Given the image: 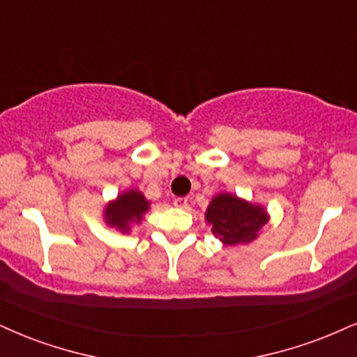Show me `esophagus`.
<instances>
[{
    "mask_svg": "<svg viewBox=\"0 0 357 357\" xmlns=\"http://www.w3.org/2000/svg\"><path fill=\"white\" fill-rule=\"evenodd\" d=\"M174 205L177 206V208H187L188 200L185 199V197H177V199L174 200Z\"/></svg>",
    "mask_w": 357,
    "mask_h": 357,
    "instance_id": "1",
    "label": "esophagus"
}]
</instances>
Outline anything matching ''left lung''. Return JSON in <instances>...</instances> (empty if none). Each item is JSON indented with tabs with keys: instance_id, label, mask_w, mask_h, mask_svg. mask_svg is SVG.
<instances>
[{
	"instance_id": "1",
	"label": "left lung",
	"mask_w": 357,
	"mask_h": 357,
	"mask_svg": "<svg viewBox=\"0 0 357 357\" xmlns=\"http://www.w3.org/2000/svg\"><path fill=\"white\" fill-rule=\"evenodd\" d=\"M205 220L212 233L225 245L250 243L268 223L263 206L253 205L231 193H218L210 202Z\"/></svg>"
}]
</instances>
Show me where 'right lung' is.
Wrapping results in <instances>:
<instances>
[{
	"mask_svg": "<svg viewBox=\"0 0 357 357\" xmlns=\"http://www.w3.org/2000/svg\"><path fill=\"white\" fill-rule=\"evenodd\" d=\"M149 208L151 202L145 200L142 192L127 190L117 195L114 202H109L104 210V220L107 225L127 233L132 223H139Z\"/></svg>",
	"mask_w": 357,
	"mask_h": 357,
	"instance_id": "add662e5",
	"label": "right lung"
}]
</instances>
